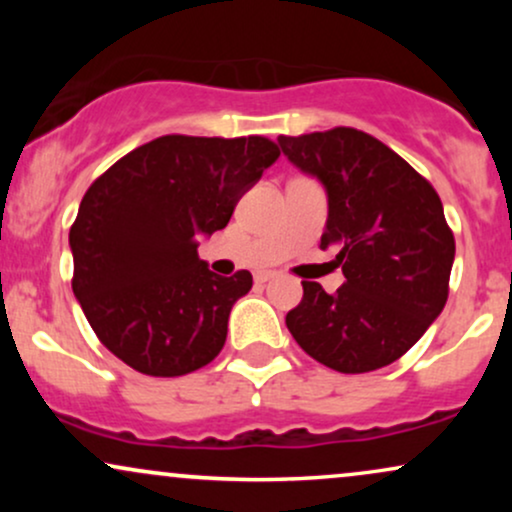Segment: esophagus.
Here are the masks:
<instances>
[{"label":"esophagus","mask_w":512,"mask_h":512,"mask_svg":"<svg viewBox=\"0 0 512 512\" xmlns=\"http://www.w3.org/2000/svg\"><path fill=\"white\" fill-rule=\"evenodd\" d=\"M269 279H274V272H257L255 274L257 284H264V281H269Z\"/></svg>","instance_id":"1"}]
</instances>
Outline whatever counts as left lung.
I'll use <instances>...</instances> for the list:
<instances>
[{
	"label": "left lung",
	"instance_id": "left-lung-1",
	"mask_svg": "<svg viewBox=\"0 0 512 512\" xmlns=\"http://www.w3.org/2000/svg\"><path fill=\"white\" fill-rule=\"evenodd\" d=\"M291 163L325 185L330 216L320 248L334 250L344 284L303 281L286 315L298 346L339 373L390 366L445 308L455 236L424 175L354 127L279 137Z\"/></svg>",
	"mask_w": 512,
	"mask_h": 512
}]
</instances>
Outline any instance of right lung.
Returning <instances> with one entry per match:
<instances>
[{
	"label": "right lung",
	"mask_w": 512,
	"mask_h": 512,
	"mask_svg": "<svg viewBox=\"0 0 512 512\" xmlns=\"http://www.w3.org/2000/svg\"><path fill=\"white\" fill-rule=\"evenodd\" d=\"M279 154L257 134H166L91 182L69 231L72 289L105 349L154 378H178L219 356L252 274L209 272L199 236L226 228Z\"/></svg>",
	"instance_id": "add662e5"
}]
</instances>
